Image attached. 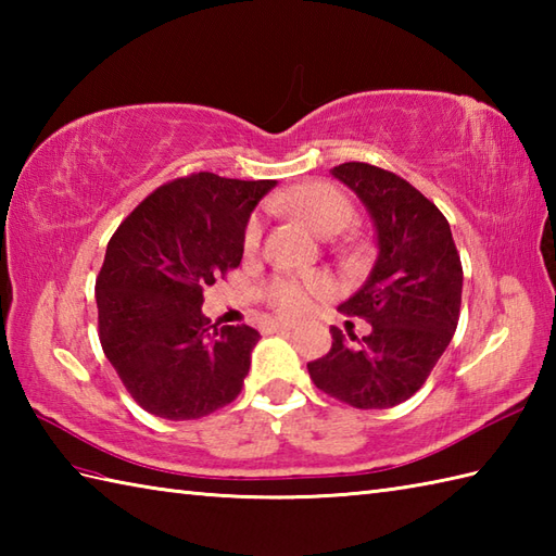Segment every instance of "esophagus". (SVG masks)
<instances>
[{"mask_svg":"<svg viewBox=\"0 0 556 556\" xmlns=\"http://www.w3.org/2000/svg\"><path fill=\"white\" fill-rule=\"evenodd\" d=\"M271 329H275V332H281V329H291L293 327V323L291 320H275L269 325Z\"/></svg>","mask_w":556,"mask_h":556,"instance_id":"obj_1","label":"esophagus"}]
</instances>
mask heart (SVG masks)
<instances>
[{
	"instance_id": "b5f03b06",
	"label": "heart",
	"mask_w": 556,
	"mask_h": 556,
	"mask_svg": "<svg viewBox=\"0 0 556 556\" xmlns=\"http://www.w3.org/2000/svg\"><path fill=\"white\" fill-rule=\"evenodd\" d=\"M281 205H287L293 215H299L308 227L317 233L332 236L341 229H346L353 219V205L351 200L339 191V188L329 184H305L293 188V191L279 198ZM263 239V219L253 215L245 224L243 231V245L245 251H255ZM327 285L323 279H296V277H281L269 287L271 305L285 315H299L311 308L313 299L323 296Z\"/></svg>"
}]
</instances>
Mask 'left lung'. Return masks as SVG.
Returning <instances> with one entry per match:
<instances>
[{
  "mask_svg": "<svg viewBox=\"0 0 556 556\" xmlns=\"http://www.w3.org/2000/svg\"><path fill=\"white\" fill-rule=\"evenodd\" d=\"M368 210L377 260L341 313L372 325L363 339L332 327V349L308 363L311 380L353 408H392L410 399L452 341L464 269L448 222L401 176L365 162L332 169Z\"/></svg>",
  "mask_w": 556,
  "mask_h": 556,
  "instance_id": "left-lung-1",
  "label": "left lung"
}]
</instances>
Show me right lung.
I'll list each match as a JSON object with an SVG mask.
<instances>
[{"instance_id":"obj_1","label":"right lung","mask_w":556,"mask_h":556,"mask_svg":"<svg viewBox=\"0 0 556 556\" xmlns=\"http://www.w3.org/2000/svg\"><path fill=\"white\" fill-rule=\"evenodd\" d=\"M275 186L184 176L150 193L110 239L96 281L100 344L152 416L203 418L241 394L260 334L212 325L203 291L241 265L245 224Z\"/></svg>"}]
</instances>
